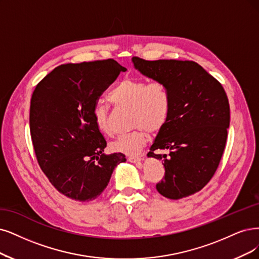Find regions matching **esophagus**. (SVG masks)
I'll return each instance as SVG.
<instances>
[{
	"label": "esophagus",
	"instance_id": "obj_1",
	"mask_svg": "<svg viewBox=\"0 0 259 259\" xmlns=\"http://www.w3.org/2000/svg\"><path fill=\"white\" fill-rule=\"evenodd\" d=\"M127 159H128V161L131 162V163H139L140 164L141 161H142L141 157H135V156H130Z\"/></svg>",
	"mask_w": 259,
	"mask_h": 259
}]
</instances>
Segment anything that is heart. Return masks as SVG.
<instances>
[{
  "label": "heart",
  "instance_id": "obj_1",
  "mask_svg": "<svg viewBox=\"0 0 259 259\" xmlns=\"http://www.w3.org/2000/svg\"><path fill=\"white\" fill-rule=\"evenodd\" d=\"M109 100L117 108L131 109V124L136 129L114 141L112 149L126 155H135L145 145L148 132L157 133L168 120L171 96L167 85L162 81L146 82L126 76L109 95ZM96 128L103 135H111L109 109L97 103L93 109Z\"/></svg>",
  "mask_w": 259,
  "mask_h": 259
}]
</instances>
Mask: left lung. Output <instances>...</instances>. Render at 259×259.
I'll return each instance as SVG.
<instances>
[{"label": "left lung", "mask_w": 259, "mask_h": 259, "mask_svg": "<svg viewBox=\"0 0 259 259\" xmlns=\"http://www.w3.org/2000/svg\"><path fill=\"white\" fill-rule=\"evenodd\" d=\"M135 67L170 92L167 122L151 145L148 157L163 159L164 177L156 185L164 197L179 199L202 190L223 156L231 120L227 95L220 83L193 61H146L133 56ZM157 149H169L156 155Z\"/></svg>", "instance_id": "obj_1"}]
</instances>
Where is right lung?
I'll return each mask as SVG.
<instances>
[{
	"mask_svg": "<svg viewBox=\"0 0 259 259\" xmlns=\"http://www.w3.org/2000/svg\"><path fill=\"white\" fill-rule=\"evenodd\" d=\"M126 70L113 59L63 64L36 85L30 107L34 151L45 175L67 197L97 198L115 166L126 161L121 152L103 154L107 141L92 115L102 93Z\"/></svg>",
	"mask_w": 259,
	"mask_h": 259,
	"instance_id": "1",
	"label": "right lung"
}]
</instances>
